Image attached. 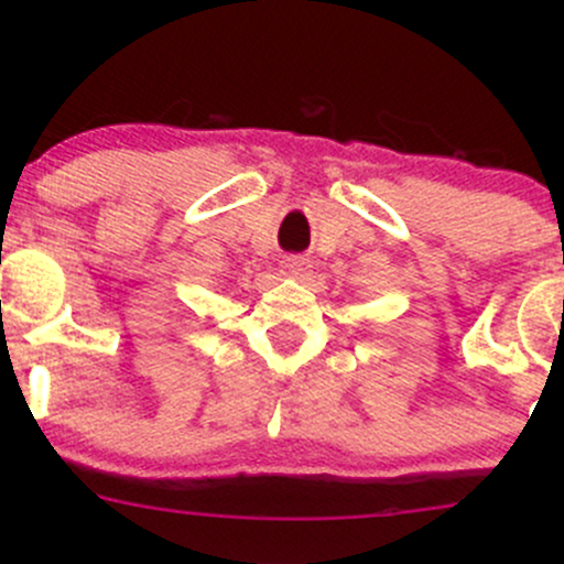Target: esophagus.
Instances as JSON below:
<instances>
[{
	"mask_svg": "<svg viewBox=\"0 0 564 564\" xmlns=\"http://www.w3.org/2000/svg\"><path fill=\"white\" fill-rule=\"evenodd\" d=\"M307 270H310V260H304V257L291 254V257H286V260H283V273L300 278V275L307 273Z\"/></svg>",
	"mask_w": 564,
	"mask_h": 564,
	"instance_id": "obj_1",
	"label": "esophagus"
}]
</instances>
